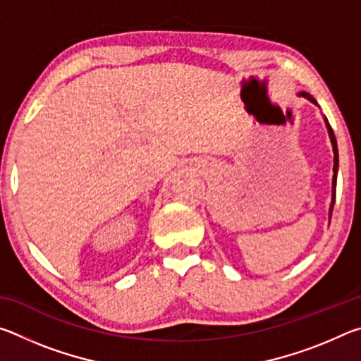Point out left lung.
<instances>
[{
	"label": "left lung",
	"mask_w": 361,
	"mask_h": 361,
	"mask_svg": "<svg viewBox=\"0 0 361 361\" xmlns=\"http://www.w3.org/2000/svg\"><path fill=\"white\" fill-rule=\"evenodd\" d=\"M301 97H305V99H307L309 102H312V103H315L317 105V102H315V99L310 94H307V92H301L299 94ZM326 121V119H325ZM326 127H328V133H329V138H331V145H333V152H334V166H333V172H334V175H333V200H331V207H329V218H331V213H333V207H334V199H336V178H338V167H339V159H338V143H336V137H334V132H333V129H331V126L328 124V121H326Z\"/></svg>",
	"instance_id": "8db88e82"
}]
</instances>
